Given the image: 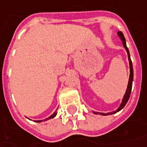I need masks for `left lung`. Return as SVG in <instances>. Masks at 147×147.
Instances as JSON below:
<instances>
[{
  "mask_svg": "<svg viewBox=\"0 0 147 147\" xmlns=\"http://www.w3.org/2000/svg\"><path fill=\"white\" fill-rule=\"evenodd\" d=\"M118 35H119L120 38L121 39L122 41V43H123L124 47L125 48L126 50V51H127V54H128V58H129V68H130V74H129V83H128V87H127V89H126V92H125V94L124 96L123 100H122V103L121 104V105H120V107L117 109V110L115 112H113V113H100V114H102V115H109V114H113V113H115L117 112L120 111L121 109H122L124 107H125V105H126V103L129 100V96H130V93H131V89H132V84H133V79H134V70H133V65H132V61L130 59V55H129V50L127 48V47H126V43H125V37H124L123 34H122V32L119 31L118 33ZM95 114H97L98 113H96L94 112Z\"/></svg>",
  "mask_w": 147,
  "mask_h": 147,
  "instance_id": "1",
  "label": "left lung"
}]
</instances>
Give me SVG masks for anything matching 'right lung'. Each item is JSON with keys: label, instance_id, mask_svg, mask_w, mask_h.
<instances>
[{"label": "right lung", "instance_id": "obj_1", "mask_svg": "<svg viewBox=\"0 0 147 147\" xmlns=\"http://www.w3.org/2000/svg\"><path fill=\"white\" fill-rule=\"evenodd\" d=\"M55 115H56V111L55 112V113H53L52 115L51 116V117H49L48 118H47V119L45 120V121H47V120L51 119V118H53V117H55ZM40 121H36V122H40Z\"/></svg>", "mask_w": 147, "mask_h": 147}]
</instances>
